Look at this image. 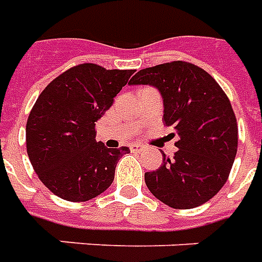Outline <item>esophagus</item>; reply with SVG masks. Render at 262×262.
Masks as SVG:
<instances>
[{
    "label": "esophagus",
    "instance_id": "obj_1",
    "mask_svg": "<svg viewBox=\"0 0 262 262\" xmlns=\"http://www.w3.org/2000/svg\"><path fill=\"white\" fill-rule=\"evenodd\" d=\"M129 149L133 152H142L145 149V146L142 145V144H133V145L129 146Z\"/></svg>",
    "mask_w": 262,
    "mask_h": 262
}]
</instances>
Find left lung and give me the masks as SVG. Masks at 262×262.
<instances>
[{
  "instance_id": "obj_1",
  "label": "left lung",
  "mask_w": 262,
  "mask_h": 262,
  "mask_svg": "<svg viewBox=\"0 0 262 262\" xmlns=\"http://www.w3.org/2000/svg\"><path fill=\"white\" fill-rule=\"evenodd\" d=\"M128 84L157 89L164 122L179 135L172 159L146 172L145 183L158 200L173 209H193L223 187L234 162L238 129L222 87L206 70L187 62L142 69Z\"/></svg>"
}]
</instances>
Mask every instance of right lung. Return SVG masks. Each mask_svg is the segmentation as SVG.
Wrapping results in <instances>:
<instances>
[{"mask_svg": "<svg viewBox=\"0 0 262 262\" xmlns=\"http://www.w3.org/2000/svg\"><path fill=\"white\" fill-rule=\"evenodd\" d=\"M133 73L83 63L40 93L28 117L27 151L36 175L53 194L86 202L110 187L117 162L129 148L97 142L94 127Z\"/></svg>", "mask_w": 262, "mask_h": 262, "instance_id": "right-lung-1", "label": "right lung"}]
</instances>
